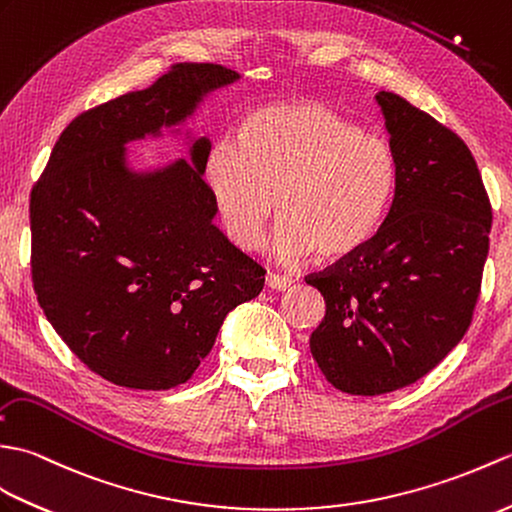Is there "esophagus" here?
I'll list each match as a JSON object with an SVG mask.
<instances>
[{"label": "esophagus", "instance_id": "obj_1", "mask_svg": "<svg viewBox=\"0 0 512 512\" xmlns=\"http://www.w3.org/2000/svg\"><path fill=\"white\" fill-rule=\"evenodd\" d=\"M265 282H267V287H269V289H274V291H287V289L293 285V280H291V278H287V276H278V274H267Z\"/></svg>", "mask_w": 512, "mask_h": 512}]
</instances>
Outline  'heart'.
Returning a JSON list of instances; mask_svg holds the SVG:
<instances>
[{
	"label": "heart",
	"instance_id": "heart-1",
	"mask_svg": "<svg viewBox=\"0 0 512 512\" xmlns=\"http://www.w3.org/2000/svg\"><path fill=\"white\" fill-rule=\"evenodd\" d=\"M203 177L227 238L241 249L282 223L271 252L282 263L315 252L342 260L370 243L394 197L399 164L388 138L320 100L276 102L243 120L238 142L212 146Z\"/></svg>",
	"mask_w": 512,
	"mask_h": 512
}]
</instances>
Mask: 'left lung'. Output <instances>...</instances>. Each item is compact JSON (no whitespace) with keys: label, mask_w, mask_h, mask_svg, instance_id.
I'll list each match as a JSON object with an SVG mask.
<instances>
[{"label":"left lung","mask_w":512,"mask_h":512,"mask_svg":"<svg viewBox=\"0 0 512 512\" xmlns=\"http://www.w3.org/2000/svg\"><path fill=\"white\" fill-rule=\"evenodd\" d=\"M374 98L399 164L388 214L366 247L306 280L326 302L313 359L337 390L361 396L405 388L458 346L493 221L467 144L401 96Z\"/></svg>","instance_id":"1"}]
</instances>
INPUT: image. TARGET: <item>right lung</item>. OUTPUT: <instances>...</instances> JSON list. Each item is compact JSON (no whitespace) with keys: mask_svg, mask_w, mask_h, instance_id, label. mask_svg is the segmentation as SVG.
Segmentation results:
<instances>
[{"mask_svg":"<svg viewBox=\"0 0 512 512\" xmlns=\"http://www.w3.org/2000/svg\"><path fill=\"white\" fill-rule=\"evenodd\" d=\"M177 63L142 89L74 118L30 195L32 282L85 366L122 388L170 390L208 357L225 315L256 298L265 269L214 225L203 181L210 138L188 160L133 168L127 144L173 135L212 92L238 81Z\"/></svg>","mask_w":512,"mask_h":512,"instance_id":"right-lung-1","label":"right lung"}]
</instances>
